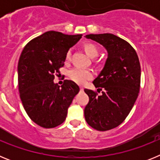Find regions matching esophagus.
Here are the masks:
<instances>
[{"mask_svg": "<svg viewBox=\"0 0 160 160\" xmlns=\"http://www.w3.org/2000/svg\"><path fill=\"white\" fill-rule=\"evenodd\" d=\"M83 90H84V89H83V87H80V91H81V92H82Z\"/></svg>", "mask_w": 160, "mask_h": 160, "instance_id": "34e87169", "label": "esophagus"}]
</instances>
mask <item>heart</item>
<instances>
[{
  "label": "heart",
  "instance_id": "b5f03b06",
  "mask_svg": "<svg viewBox=\"0 0 160 160\" xmlns=\"http://www.w3.org/2000/svg\"><path fill=\"white\" fill-rule=\"evenodd\" d=\"M84 49L87 54L90 58H96L98 54V49L97 46L92 43H87L84 45ZM70 51L66 53V58L70 59ZM69 77L70 78L72 81L78 84L82 85L87 82L88 80L93 78V73L91 70H87V69H82V68H73L69 72Z\"/></svg>",
  "mask_w": 160,
  "mask_h": 160
}]
</instances>
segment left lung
I'll use <instances>...</instances> for the list:
<instances>
[{
	"mask_svg": "<svg viewBox=\"0 0 160 160\" xmlns=\"http://www.w3.org/2000/svg\"><path fill=\"white\" fill-rule=\"evenodd\" d=\"M85 37L102 45L108 53L102 70L93 82L102 94L84 90L90 98L85 107V118L94 129L108 131L123 122L136 101L140 88V63L134 48L112 33Z\"/></svg>",
	"mask_w": 160,
	"mask_h": 160,
	"instance_id": "8db88e82",
	"label": "left lung"
}]
</instances>
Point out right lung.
Instances as JSON below:
<instances>
[{"label":"right lung","instance_id":"obj_1","mask_svg":"<svg viewBox=\"0 0 160 160\" xmlns=\"http://www.w3.org/2000/svg\"><path fill=\"white\" fill-rule=\"evenodd\" d=\"M82 36L48 31L31 40L20 56V98L29 118L42 128H53L62 123L73 98L79 92L74 82L65 80L60 87L53 79L64 66L69 49Z\"/></svg>","mask_w":160,"mask_h":160}]
</instances>
